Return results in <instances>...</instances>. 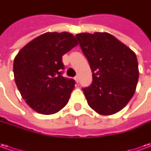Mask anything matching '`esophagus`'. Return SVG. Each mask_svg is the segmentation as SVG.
<instances>
[{
  "label": "esophagus",
  "mask_w": 151,
  "mask_h": 151,
  "mask_svg": "<svg viewBox=\"0 0 151 151\" xmlns=\"http://www.w3.org/2000/svg\"><path fill=\"white\" fill-rule=\"evenodd\" d=\"M74 79H75V81H76V82H79V77L78 75L76 76L75 78H74Z\"/></svg>",
  "instance_id": "1"
}]
</instances>
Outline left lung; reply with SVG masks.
I'll use <instances>...</instances> for the list:
<instances>
[{"label":"left lung","instance_id":"1","mask_svg":"<svg viewBox=\"0 0 151 151\" xmlns=\"http://www.w3.org/2000/svg\"><path fill=\"white\" fill-rule=\"evenodd\" d=\"M92 71L91 85L82 88L89 106L97 113L112 115L132 99L139 77L136 54L106 32L76 35Z\"/></svg>","mask_w":151,"mask_h":151}]
</instances>
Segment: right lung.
<instances>
[{"instance_id": "obj_1", "label": "right lung", "mask_w": 151, "mask_h": 151, "mask_svg": "<svg viewBox=\"0 0 151 151\" xmlns=\"http://www.w3.org/2000/svg\"><path fill=\"white\" fill-rule=\"evenodd\" d=\"M78 43L69 32H47L31 40L15 56V83L33 110L51 115L67 104L75 81L62 76V56Z\"/></svg>"}]
</instances>
